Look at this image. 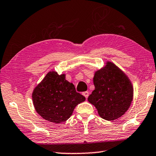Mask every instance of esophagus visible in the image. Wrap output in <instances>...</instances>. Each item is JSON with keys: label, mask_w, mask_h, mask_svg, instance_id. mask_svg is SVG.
Wrapping results in <instances>:
<instances>
[{"label": "esophagus", "mask_w": 156, "mask_h": 156, "mask_svg": "<svg viewBox=\"0 0 156 156\" xmlns=\"http://www.w3.org/2000/svg\"><path fill=\"white\" fill-rule=\"evenodd\" d=\"M83 95L85 96L86 98H87L88 97V96H89V92H88V91H84V92L83 93Z\"/></svg>", "instance_id": "esophagus-1"}]
</instances>
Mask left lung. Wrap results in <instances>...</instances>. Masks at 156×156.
<instances>
[{
	"label": "left lung",
	"mask_w": 156,
	"mask_h": 156,
	"mask_svg": "<svg viewBox=\"0 0 156 156\" xmlns=\"http://www.w3.org/2000/svg\"><path fill=\"white\" fill-rule=\"evenodd\" d=\"M95 71V89L87 100L103 119L114 121L124 115L133 98V86L128 76L112 62Z\"/></svg>",
	"instance_id": "left-lung-1"
}]
</instances>
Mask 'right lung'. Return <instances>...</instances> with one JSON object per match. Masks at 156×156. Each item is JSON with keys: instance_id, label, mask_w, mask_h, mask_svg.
Segmentation results:
<instances>
[{"instance_id": "add662e5", "label": "right lung", "mask_w": 156, "mask_h": 156, "mask_svg": "<svg viewBox=\"0 0 156 156\" xmlns=\"http://www.w3.org/2000/svg\"><path fill=\"white\" fill-rule=\"evenodd\" d=\"M66 74L51 71L33 90L32 97L36 112L44 119L55 123L66 122L76 106L85 101L76 92L75 86L65 78Z\"/></svg>"}]
</instances>
